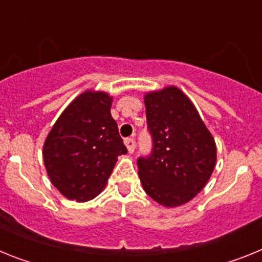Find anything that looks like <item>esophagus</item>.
Instances as JSON below:
<instances>
[{
	"mask_svg": "<svg viewBox=\"0 0 262 262\" xmlns=\"http://www.w3.org/2000/svg\"><path fill=\"white\" fill-rule=\"evenodd\" d=\"M124 144H126L127 149H128L129 154H134V151H135V139L133 138H128L124 140Z\"/></svg>",
	"mask_w": 262,
	"mask_h": 262,
	"instance_id": "1",
	"label": "esophagus"
}]
</instances>
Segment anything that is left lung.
I'll return each mask as SVG.
<instances>
[{
  "instance_id": "8db88e82",
  "label": "left lung",
  "mask_w": 262,
  "mask_h": 262,
  "mask_svg": "<svg viewBox=\"0 0 262 262\" xmlns=\"http://www.w3.org/2000/svg\"><path fill=\"white\" fill-rule=\"evenodd\" d=\"M154 151L139 159L145 193L164 207L190 202L209 182L216 144L190 98L174 85L144 94Z\"/></svg>"
}]
</instances>
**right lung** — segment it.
I'll list each match as a JSON object with an SVG mask.
<instances>
[{
  "instance_id": "1",
  "label": "right lung",
  "mask_w": 262,
  "mask_h": 262,
  "mask_svg": "<svg viewBox=\"0 0 262 262\" xmlns=\"http://www.w3.org/2000/svg\"><path fill=\"white\" fill-rule=\"evenodd\" d=\"M113 97L88 89L62 111L43 144L48 178L62 195L88 202L105 189L118 156L127 154L110 113Z\"/></svg>"
}]
</instances>
